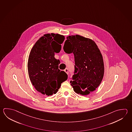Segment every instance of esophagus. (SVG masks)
Returning <instances> with one entry per match:
<instances>
[{"instance_id": "1", "label": "esophagus", "mask_w": 132, "mask_h": 132, "mask_svg": "<svg viewBox=\"0 0 132 132\" xmlns=\"http://www.w3.org/2000/svg\"><path fill=\"white\" fill-rule=\"evenodd\" d=\"M65 72H66L67 74H68V73H69V70H68V69H65L64 70Z\"/></svg>"}]
</instances>
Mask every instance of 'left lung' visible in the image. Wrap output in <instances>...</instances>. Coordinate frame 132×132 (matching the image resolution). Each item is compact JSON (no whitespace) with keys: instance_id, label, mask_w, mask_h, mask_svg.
Listing matches in <instances>:
<instances>
[{"instance_id":"8db88e82","label":"left lung","mask_w":132,"mask_h":132,"mask_svg":"<svg viewBox=\"0 0 132 132\" xmlns=\"http://www.w3.org/2000/svg\"><path fill=\"white\" fill-rule=\"evenodd\" d=\"M65 52L73 53L75 71L70 82L75 92L87 95L97 88L104 74L102 55L95 42L79 35L67 37Z\"/></svg>"}]
</instances>
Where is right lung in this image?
I'll use <instances>...</instances> for the list:
<instances>
[{"label":"right lung","instance_id":"right-lung-1","mask_svg":"<svg viewBox=\"0 0 132 132\" xmlns=\"http://www.w3.org/2000/svg\"><path fill=\"white\" fill-rule=\"evenodd\" d=\"M65 37L59 34H47L40 38L30 51L28 62V75L38 92L48 96L56 94L68 75L59 69V60L55 53L60 52Z\"/></svg>","mask_w":132,"mask_h":132}]
</instances>
